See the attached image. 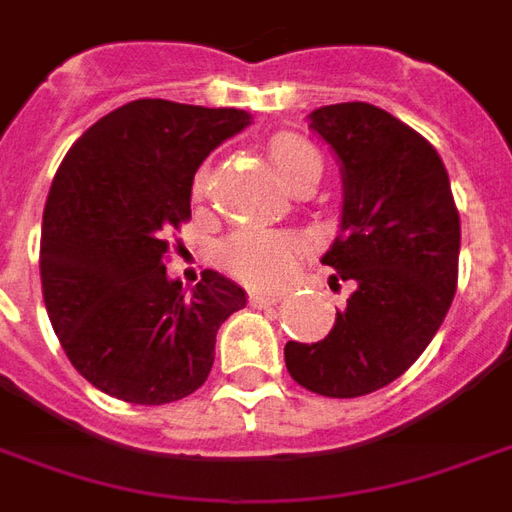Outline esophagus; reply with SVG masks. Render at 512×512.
I'll use <instances>...</instances> for the list:
<instances>
[{"instance_id": "esophagus-1", "label": "esophagus", "mask_w": 512, "mask_h": 512, "mask_svg": "<svg viewBox=\"0 0 512 512\" xmlns=\"http://www.w3.org/2000/svg\"><path fill=\"white\" fill-rule=\"evenodd\" d=\"M285 295L282 293H271V290H252L249 293V301H252V306H274L279 304Z\"/></svg>"}]
</instances>
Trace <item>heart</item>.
<instances>
[{
  "mask_svg": "<svg viewBox=\"0 0 512 512\" xmlns=\"http://www.w3.org/2000/svg\"><path fill=\"white\" fill-rule=\"evenodd\" d=\"M271 162L276 173L293 184L301 173L312 168L323 170L320 154L301 138L293 135H279L268 146ZM206 179H198V192H203ZM306 238L287 230H241L236 236H230L219 249L222 266L244 282L255 285H276L293 274L298 257L306 252Z\"/></svg>",
  "mask_w": 512,
  "mask_h": 512,
  "instance_id": "obj_1",
  "label": "heart"
}]
</instances>
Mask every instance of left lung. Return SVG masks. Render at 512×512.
I'll use <instances>...</instances> for the list:
<instances>
[{
	"instance_id": "8db88e82",
	"label": "left lung",
	"mask_w": 512,
	"mask_h": 512,
	"mask_svg": "<svg viewBox=\"0 0 512 512\" xmlns=\"http://www.w3.org/2000/svg\"><path fill=\"white\" fill-rule=\"evenodd\" d=\"M342 162V233L325 252L347 309L325 339L287 342V372L306 391L355 399L410 369L445 320L458 285L461 219L448 170L420 132L369 102L309 116Z\"/></svg>"
}]
</instances>
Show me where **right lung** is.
Masks as SVG:
<instances>
[{"label": "right lung", "mask_w": 512, "mask_h": 512, "mask_svg": "<svg viewBox=\"0 0 512 512\" xmlns=\"http://www.w3.org/2000/svg\"><path fill=\"white\" fill-rule=\"evenodd\" d=\"M249 124L236 108L170 100L121 105L75 140L43 211V301L67 358L113 399L168 404L214 366L219 325L246 293L203 271L168 279V236L192 219V181Z\"/></svg>", "instance_id": "obj_1"}]
</instances>
